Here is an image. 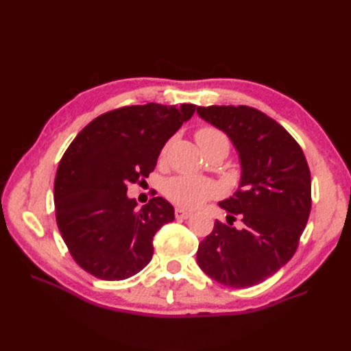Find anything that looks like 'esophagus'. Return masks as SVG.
Instances as JSON below:
<instances>
[{
  "instance_id": "esophagus-1",
  "label": "esophagus",
  "mask_w": 351,
  "mask_h": 351,
  "mask_svg": "<svg viewBox=\"0 0 351 351\" xmlns=\"http://www.w3.org/2000/svg\"><path fill=\"white\" fill-rule=\"evenodd\" d=\"M175 217L185 220V219L191 217V213L187 211V210H182V208H176V210H175Z\"/></svg>"
}]
</instances>
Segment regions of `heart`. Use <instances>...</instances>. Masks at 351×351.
I'll use <instances>...</instances> for the list:
<instances>
[{"label": "heart", "mask_w": 351, "mask_h": 351, "mask_svg": "<svg viewBox=\"0 0 351 351\" xmlns=\"http://www.w3.org/2000/svg\"><path fill=\"white\" fill-rule=\"evenodd\" d=\"M196 140L202 149L214 143L228 145V138L225 134L215 128H210V126L200 128L196 132ZM164 195L176 205H181L185 208H195L202 204L204 200L217 195V187H215V184L213 181L204 180V178L180 175L170 178L166 182V185H164Z\"/></svg>", "instance_id": "obj_1"}]
</instances>
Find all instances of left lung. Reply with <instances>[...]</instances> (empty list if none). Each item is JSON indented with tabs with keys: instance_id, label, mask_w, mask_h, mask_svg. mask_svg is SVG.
<instances>
[{
	"instance_id": "obj_1",
	"label": "left lung",
	"mask_w": 351,
	"mask_h": 351,
	"mask_svg": "<svg viewBox=\"0 0 351 351\" xmlns=\"http://www.w3.org/2000/svg\"><path fill=\"white\" fill-rule=\"evenodd\" d=\"M197 114L232 141L241 176L219 202L228 223H214L196 253L204 273L221 285L249 288L285 265L311 213V171L302 147L263 111L245 106L197 107ZM240 215L243 228L232 226Z\"/></svg>"
}]
</instances>
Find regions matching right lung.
Here are the masks:
<instances>
[{
  "mask_svg": "<svg viewBox=\"0 0 351 351\" xmlns=\"http://www.w3.org/2000/svg\"><path fill=\"white\" fill-rule=\"evenodd\" d=\"M195 104L122 107L93 119L60 160L56 219L75 263L102 280H123L149 264L154 235L175 220L166 199L137 210L128 184L155 169L167 140L195 114Z\"/></svg>",
  "mask_w": 351,
  "mask_h": 351,
  "instance_id": "add662e5",
  "label": "right lung"
}]
</instances>
